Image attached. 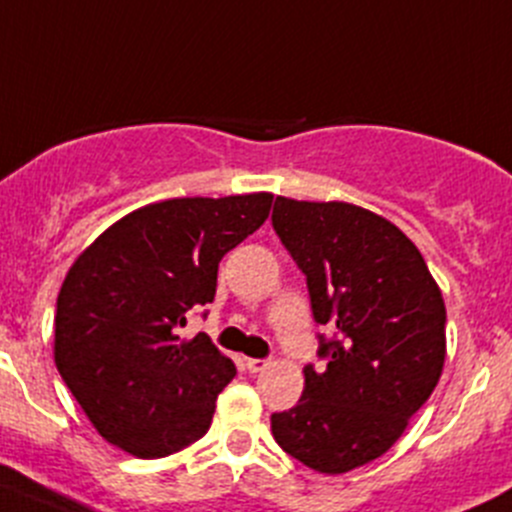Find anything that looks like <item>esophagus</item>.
Listing matches in <instances>:
<instances>
[{
  "mask_svg": "<svg viewBox=\"0 0 512 512\" xmlns=\"http://www.w3.org/2000/svg\"><path fill=\"white\" fill-rule=\"evenodd\" d=\"M245 367H247V370L255 372V375H257V372H265L267 367H270V360H255V357H247Z\"/></svg>",
  "mask_w": 512,
  "mask_h": 512,
  "instance_id": "obj_1",
  "label": "esophagus"
}]
</instances>
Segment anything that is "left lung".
<instances>
[{
  "instance_id": "8db88e82",
  "label": "left lung",
  "mask_w": 512,
  "mask_h": 512,
  "mask_svg": "<svg viewBox=\"0 0 512 512\" xmlns=\"http://www.w3.org/2000/svg\"><path fill=\"white\" fill-rule=\"evenodd\" d=\"M272 225L307 275L312 315L332 330L322 372L305 367L295 408L270 418L277 445L325 475L388 453L445 365V302L400 227L352 202L277 197Z\"/></svg>"
}]
</instances>
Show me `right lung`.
<instances>
[{"label":"right lung","instance_id":"right-lung-1","mask_svg":"<svg viewBox=\"0 0 512 512\" xmlns=\"http://www.w3.org/2000/svg\"><path fill=\"white\" fill-rule=\"evenodd\" d=\"M270 192L152 202L109 225L69 267L54 365L89 423L135 458H167L210 430L235 362L187 312L215 300L217 265L270 217Z\"/></svg>","mask_w":512,"mask_h":512}]
</instances>
